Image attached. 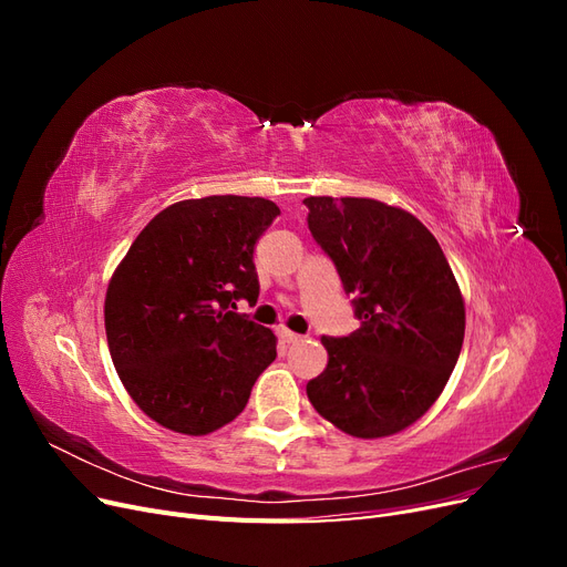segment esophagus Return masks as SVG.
Instances as JSON below:
<instances>
[{"label":"esophagus","mask_w":567,"mask_h":567,"mask_svg":"<svg viewBox=\"0 0 567 567\" xmlns=\"http://www.w3.org/2000/svg\"><path fill=\"white\" fill-rule=\"evenodd\" d=\"M279 338H281L284 342H288V346H290V342H300V340H302V336H298V333H293V331H288V329H281V331H279Z\"/></svg>","instance_id":"34e87169"}]
</instances>
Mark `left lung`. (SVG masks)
<instances>
[{
    "label": "left lung",
    "instance_id": "obj_1",
    "mask_svg": "<svg viewBox=\"0 0 567 567\" xmlns=\"http://www.w3.org/2000/svg\"><path fill=\"white\" fill-rule=\"evenodd\" d=\"M307 225L331 257L359 329L321 336L329 364L307 383L319 414L354 437H385L419 421L447 385L466 310L437 238L373 198H305Z\"/></svg>",
    "mask_w": 567,
    "mask_h": 567
}]
</instances>
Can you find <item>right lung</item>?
Instances as JSON below:
<instances>
[{"instance_id": "obj_1", "label": "right lung", "mask_w": 567, "mask_h": 567, "mask_svg": "<svg viewBox=\"0 0 567 567\" xmlns=\"http://www.w3.org/2000/svg\"><path fill=\"white\" fill-rule=\"evenodd\" d=\"M281 210L267 198L179 200L153 217L106 293L115 371L148 419L184 435L234 421L274 359L277 338L238 315L257 302L252 248Z\"/></svg>"}]
</instances>
